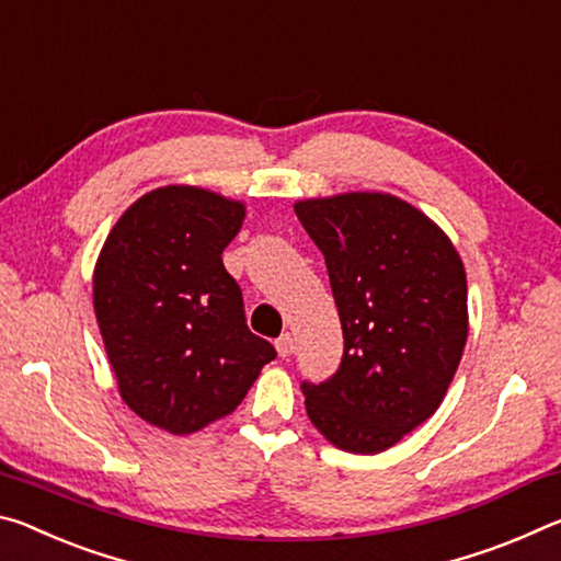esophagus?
<instances>
[{"mask_svg":"<svg viewBox=\"0 0 561 561\" xmlns=\"http://www.w3.org/2000/svg\"><path fill=\"white\" fill-rule=\"evenodd\" d=\"M275 351H278L280 357H288L293 353V335L283 333L278 341H275Z\"/></svg>","mask_w":561,"mask_h":561,"instance_id":"34e87169","label":"esophagus"}]
</instances>
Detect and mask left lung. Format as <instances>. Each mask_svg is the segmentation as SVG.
I'll list each match as a JSON object with an SVG mask.
<instances>
[{
	"instance_id": "obj_1",
	"label": "left lung",
	"mask_w": 561,
	"mask_h": 561,
	"mask_svg": "<svg viewBox=\"0 0 561 561\" xmlns=\"http://www.w3.org/2000/svg\"><path fill=\"white\" fill-rule=\"evenodd\" d=\"M325 255L343 357L302 380L306 410L330 443L375 455L439 408L467 341V278L455 245L417 208L388 194L296 204Z\"/></svg>"
}]
</instances>
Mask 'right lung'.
<instances>
[{
  "label": "right lung",
  "mask_w": 561,
  "mask_h": 561,
  "mask_svg": "<svg viewBox=\"0 0 561 561\" xmlns=\"http://www.w3.org/2000/svg\"><path fill=\"white\" fill-rule=\"evenodd\" d=\"M243 216V204L204 188H156L101 248L94 310L118 392L173 435L233 412L275 360L248 330L241 286L220 259Z\"/></svg>",
  "instance_id": "add662e5"
}]
</instances>
